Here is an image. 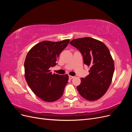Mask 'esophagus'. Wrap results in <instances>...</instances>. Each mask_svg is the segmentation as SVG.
Returning <instances> with one entry per match:
<instances>
[{
    "instance_id": "1",
    "label": "esophagus",
    "mask_w": 132,
    "mask_h": 132,
    "mask_svg": "<svg viewBox=\"0 0 132 132\" xmlns=\"http://www.w3.org/2000/svg\"><path fill=\"white\" fill-rule=\"evenodd\" d=\"M74 78V77H73V76H71V75H69V79H70V80Z\"/></svg>"
}]
</instances>
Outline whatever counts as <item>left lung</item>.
<instances>
[{
  "instance_id": "left-lung-1",
  "label": "left lung",
  "mask_w": 132,
  "mask_h": 132,
  "mask_svg": "<svg viewBox=\"0 0 132 132\" xmlns=\"http://www.w3.org/2000/svg\"><path fill=\"white\" fill-rule=\"evenodd\" d=\"M70 45L79 50L84 63L90 67L89 74L81 78L77 90L89 101L101 98L107 91L114 70L113 60L107 47L103 42L91 37L74 39Z\"/></svg>"
}]
</instances>
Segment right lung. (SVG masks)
I'll use <instances>...</instances> for the list:
<instances>
[{
    "mask_svg": "<svg viewBox=\"0 0 132 132\" xmlns=\"http://www.w3.org/2000/svg\"><path fill=\"white\" fill-rule=\"evenodd\" d=\"M69 41H43L34 46L26 55L24 63L26 82L34 93L46 102H54L61 98L68 81L67 74H52L50 68L57 64L59 55Z\"/></svg>",
    "mask_w": 132,
    "mask_h": 132,
    "instance_id": "add662e5",
    "label": "right lung"
}]
</instances>
